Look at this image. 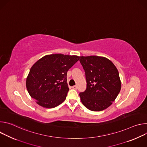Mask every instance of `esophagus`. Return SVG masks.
<instances>
[{
  "mask_svg": "<svg viewBox=\"0 0 147 147\" xmlns=\"http://www.w3.org/2000/svg\"><path fill=\"white\" fill-rule=\"evenodd\" d=\"M77 88H78V87H77V86H74L72 87V88H73V89H74V90H77Z\"/></svg>",
  "mask_w": 147,
  "mask_h": 147,
  "instance_id": "esophagus-1",
  "label": "esophagus"
}]
</instances>
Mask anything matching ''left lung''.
<instances>
[{
  "label": "left lung",
  "mask_w": 147,
  "mask_h": 147,
  "mask_svg": "<svg viewBox=\"0 0 147 147\" xmlns=\"http://www.w3.org/2000/svg\"><path fill=\"white\" fill-rule=\"evenodd\" d=\"M85 70L87 89L80 93L82 103L91 111H102L109 107L121 89L119 71L108 58L98 56L80 57Z\"/></svg>",
  "instance_id": "left-lung-1"
}]
</instances>
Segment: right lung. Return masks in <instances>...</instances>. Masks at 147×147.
Returning <instances> with one entry per match:
<instances>
[{
	"mask_svg": "<svg viewBox=\"0 0 147 147\" xmlns=\"http://www.w3.org/2000/svg\"><path fill=\"white\" fill-rule=\"evenodd\" d=\"M79 59L76 55L56 53L45 55L35 63L27 77L26 87L37 104L53 108L66 99L69 90L67 73Z\"/></svg>",
	"mask_w": 147,
	"mask_h": 147,
	"instance_id": "obj_1",
	"label": "right lung"
}]
</instances>
